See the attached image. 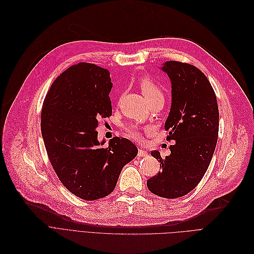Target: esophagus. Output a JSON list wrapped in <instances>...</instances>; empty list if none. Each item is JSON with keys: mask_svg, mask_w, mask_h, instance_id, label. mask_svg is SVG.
Wrapping results in <instances>:
<instances>
[{"mask_svg": "<svg viewBox=\"0 0 254 254\" xmlns=\"http://www.w3.org/2000/svg\"><path fill=\"white\" fill-rule=\"evenodd\" d=\"M138 157H147L148 156V152H146V151H143V150H141V149H139L138 150Z\"/></svg>", "mask_w": 254, "mask_h": 254, "instance_id": "1", "label": "esophagus"}]
</instances>
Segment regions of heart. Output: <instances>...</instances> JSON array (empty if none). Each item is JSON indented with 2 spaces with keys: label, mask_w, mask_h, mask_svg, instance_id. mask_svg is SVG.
Returning a JSON list of instances; mask_svg holds the SVG:
<instances>
[{
  "label": "heart",
  "mask_w": 254,
  "mask_h": 254,
  "mask_svg": "<svg viewBox=\"0 0 254 254\" xmlns=\"http://www.w3.org/2000/svg\"><path fill=\"white\" fill-rule=\"evenodd\" d=\"M138 84L139 88L143 94L144 97L148 100V102L157 99V98H163V92L161 90V88L159 87V84L157 83L156 81H154L152 78L150 77H141L138 80ZM127 133L130 137L140 140L142 138V135L140 133V131L138 130V128L134 125H129L127 128Z\"/></svg>",
  "instance_id": "b5f03b06"
}]
</instances>
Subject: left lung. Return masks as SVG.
<instances>
[{"mask_svg":"<svg viewBox=\"0 0 254 254\" xmlns=\"http://www.w3.org/2000/svg\"><path fill=\"white\" fill-rule=\"evenodd\" d=\"M161 70L172 83V106L165 121L171 155L161 158L159 172L147 181L149 190L165 198H178L194 189L206 174L216 148L219 112L215 92L207 76L190 64L167 61Z\"/></svg>","mask_w":254,"mask_h":254,"instance_id":"1","label":"left lung"}]
</instances>
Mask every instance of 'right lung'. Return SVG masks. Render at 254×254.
<instances>
[{"mask_svg": "<svg viewBox=\"0 0 254 254\" xmlns=\"http://www.w3.org/2000/svg\"><path fill=\"white\" fill-rule=\"evenodd\" d=\"M110 71L78 63L60 74L48 90L41 112V133L48 158L62 184L86 200L114 191L122 168L135 158L137 148L114 137L103 148L98 120L112 116Z\"/></svg>", "mask_w": 254, "mask_h": 254, "instance_id": "obj_1", "label": "right lung"}]
</instances>
